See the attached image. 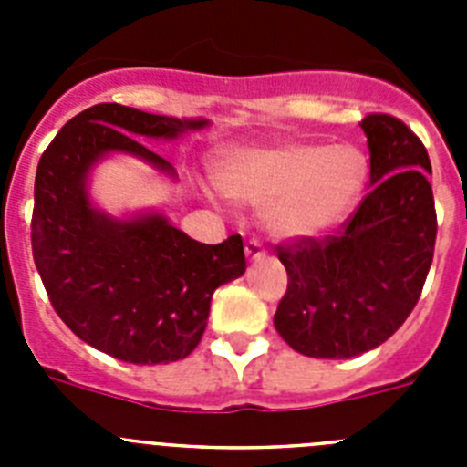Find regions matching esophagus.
<instances>
[{
  "mask_svg": "<svg viewBox=\"0 0 467 467\" xmlns=\"http://www.w3.org/2000/svg\"><path fill=\"white\" fill-rule=\"evenodd\" d=\"M245 257H247V262H259V259L266 257V250H264L262 243L254 241V238H250V241L245 243Z\"/></svg>",
  "mask_w": 467,
  "mask_h": 467,
  "instance_id": "obj_1",
  "label": "esophagus"
}]
</instances>
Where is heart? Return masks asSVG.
Returning <instances> with one entry per match:
<instances>
[{
    "label": "heart",
    "mask_w": 467,
    "mask_h": 467,
    "mask_svg": "<svg viewBox=\"0 0 467 467\" xmlns=\"http://www.w3.org/2000/svg\"><path fill=\"white\" fill-rule=\"evenodd\" d=\"M367 161L353 144L290 142L243 150L222 161L217 187L234 203L264 208V224L278 238H313L334 229L356 208Z\"/></svg>",
    "instance_id": "obj_1"
}]
</instances>
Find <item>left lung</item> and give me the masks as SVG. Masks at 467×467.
Returning <instances> with one entry per match:
<instances>
[{
    "label": "left lung",
    "instance_id": "1",
    "mask_svg": "<svg viewBox=\"0 0 467 467\" xmlns=\"http://www.w3.org/2000/svg\"><path fill=\"white\" fill-rule=\"evenodd\" d=\"M369 193L341 229L278 245L287 292L274 325L296 353L344 360L393 337L419 301L435 253L431 159L400 119H362Z\"/></svg>",
    "mask_w": 467,
    "mask_h": 467
}]
</instances>
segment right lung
I'll list each match as a JSON object with an SVG mask.
<instances>
[{
  "label": "right lung",
  "mask_w": 467,
  "mask_h": 467,
  "mask_svg": "<svg viewBox=\"0 0 467 467\" xmlns=\"http://www.w3.org/2000/svg\"><path fill=\"white\" fill-rule=\"evenodd\" d=\"M208 119L150 114L102 102L69 119L41 154L32 254L48 299L81 341L133 365L182 360L208 325L220 285L245 274L243 238L205 245L161 213L111 217L95 208L88 177L109 154H128L177 177L138 138L175 140Z\"/></svg>",
  "instance_id": "add662e5"
}]
</instances>
